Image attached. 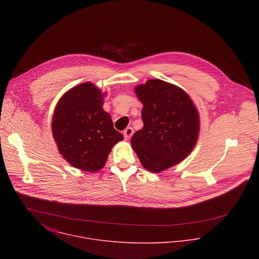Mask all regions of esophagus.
<instances>
[{
    "label": "esophagus",
    "instance_id": "34e87169",
    "mask_svg": "<svg viewBox=\"0 0 259 259\" xmlns=\"http://www.w3.org/2000/svg\"><path fill=\"white\" fill-rule=\"evenodd\" d=\"M124 138L126 139V140H128L129 138H131V136L133 135V129L131 128V127H128V128H126L125 129V131H124Z\"/></svg>",
    "mask_w": 259,
    "mask_h": 259
}]
</instances>
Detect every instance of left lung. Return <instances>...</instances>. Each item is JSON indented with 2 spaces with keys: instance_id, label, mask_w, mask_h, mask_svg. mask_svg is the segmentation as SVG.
I'll use <instances>...</instances> for the list:
<instances>
[{
  "instance_id": "8db88e82",
  "label": "left lung",
  "mask_w": 259,
  "mask_h": 259,
  "mask_svg": "<svg viewBox=\"0 0 259 259\" xmlns=\"http://www.w3.org/2000/svg\"><path fill=\"white\" fill-rule=\"evenodd\" d=\"M142 102L143 127L131 138L141 165L152 172L170 168L186 158L199 136V115L182 89L153 79L135 88Z\"/></svg>"
}]
</instances>
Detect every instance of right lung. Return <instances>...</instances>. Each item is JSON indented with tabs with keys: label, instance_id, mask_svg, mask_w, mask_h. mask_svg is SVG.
Wrapping results in <instances>:
<instances>
[{
	"label": "right lung",
	"instance_id": "right-lung-1",
	"mask_svg": "<svg viewBox=\"0 0 259 259\" xmlns=\"http://www.w3.org/2000/svg\"><path fill=\"white\" fill-rule=\"evenodd\" d=\"M102 104L101 91L84 83L68 90L54 110L52 132L59 153L87 172L100 170L112 147L123 139Z\"/></svg>",
	"mask_w": 259,
	"mask_h": 259
}]
</instances>
